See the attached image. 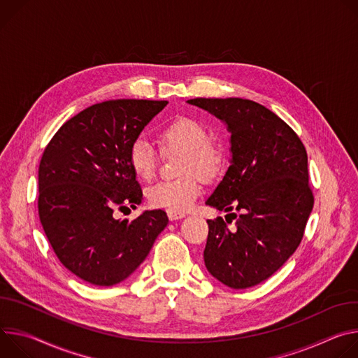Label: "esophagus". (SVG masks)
Wrapping results in <instances>:
<instances>
[{"label": "esophagus", "instance_id": "obj_1", "mask_svg": "<svg viewBox=\"0 0 358 358\" xmlns=\"http://www.w3.org/2000/svg\"><path fill=\"white\" fill-rule=\"evenodd\" d=\"M186 215L182 213V212H168V217L173 222V220H179V219H183Z\"/></svg>", "mask_w": 358, "mask_h": 358}]
</instances>
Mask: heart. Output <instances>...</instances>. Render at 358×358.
Here are the masks:
<instances>
[{"mask_svg":"<svg viewBox=\"0 0 358 358\" xmlns=\"http://www.w3.org/2000/svg\"><path fill=\"white\" fill-rule=\"evenodd\" d=\"M161 145L166 150H183L182 173L189 175L179 180H161L148 189V201L153 208L168 212H185L193 206L202 189L201 176L210 180L223 168V153L210 142L208 129L192 117H178L166 125L159 135ZM129 165L142 180H150L156 171L157 155L155 148L145 138H138L129 149Z\"/></svg>","mask_w":358,"mask_h":358,"instance_id":"obj_1","label":"heart"}]
</instances>
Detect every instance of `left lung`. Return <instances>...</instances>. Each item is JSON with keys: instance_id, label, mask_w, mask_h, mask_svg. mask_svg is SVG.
<instances>
[{"instance_id": "left-lung-1", "label": "left lung", "mask_w": 358, "mask_h": 358, "mask_svg": "<svg viewBox=\"0 0 358 358\" xmlns=\"http://www.w3.org/2000/svg\"><path fill=\"white\" fill-rule=\"evenodd\" d=\"M187 103L219 117L230 132V166L206 205L236 219L208 220V271L231 289L253 287L299 248L314 205L307 152L297 134L263 105L242 98Z\"/></svg>"}]
</instances>
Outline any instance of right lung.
Here are the masks:
<instances>
[{
  "instance_id": "obj_1",
  "label": "right lung",
  "mask_w": 358,
  "mask_h": 358,
  "mask_svg": "<svg viewBox=\"0 0 358 358\" xmlns=\"http://www.w3.org/2000/svg\"><path fill=\"white\" fill-rule=\"evenodd\" d=\"M168 101L113 99L66 121L38 169L39 220L59 262L95 286L121 283L149 255L169 219L161 209L135 220L113 210L142 202L131 145Z\"/></svg>"
}]
</instances>
